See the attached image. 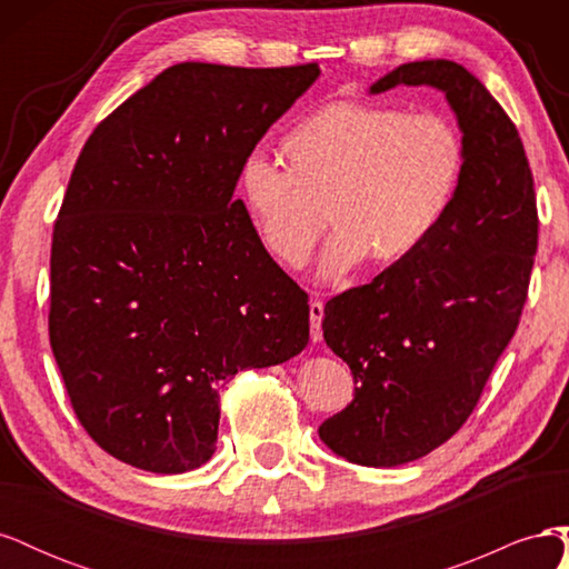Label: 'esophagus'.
Returning a JSON list of instances; mask_svg holds the SVG:
<instances>
[{
    "label": "esophagus",
    "instance_id": "esophagus-1",
    "mask_svg": "<svg viewBox=\"0 0 569 569\" xmlns=\"http://www.w3.org/2000/svg\"><path fill=\"white\" fill-rule=\"evenodd\" d=\"M322 318H325V303L320 299L311 301V339H322Z\"/></svg>",
    "mask_w": 569,
    "mask_h": 569
}]
</instances>
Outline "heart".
<instances>
[{"label":"heart","mask_w":569,"mask_h":569,"mask_svg":"<svg viewBox=\"0 0 569 569\" xmlns=\"http://www.w3.org/2000/svg\"><path fill=\"white\" fill-rule=\"evenodd\" d=\"M289 163L253 149L237 189L272 258L306 261L330 213L337 226L320 270L341 274L370 256L393 266L416 253L449 216L465 170L458 128L439 113L339 99L284 134ZM328 209H323V203Z\"/></svg>","instance_id":"heart-1"}]
</instances>
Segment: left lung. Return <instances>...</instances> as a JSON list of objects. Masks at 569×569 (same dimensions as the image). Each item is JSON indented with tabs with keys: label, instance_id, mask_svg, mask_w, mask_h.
<instances>
[{
	"label": "left lung",
	"instance_id": "8db88e82",
	"mask_svg": "<svg viewBox=\"0 0 569 569\" xmlns=\"http://www.w3.org/2000/svg\"><path fill=\"white\" fill-rule=\"evenodd\" d=\"M432 84L462 130L465 170L449 216L406 261L327 301L322 337L356 396L318 435L358 465L396 468L449 441L470 418L520 325L539 244L533 178L503 107L468 68H393L370 92Z\"/></svg>",
	"mask_w": 569,
	"mask_h": 569
}]
</instances>
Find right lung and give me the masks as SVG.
Listing matches in <instances>:
<instances>
[{"label":"right lung","mask_w":569,"mask_h":569,"mask_svg":"<svg viewBox=\"0 0 569 569\" xmlns=\"http://www.w3.org/2000/svg\"><path fill=\"white\" fill-rule=\"evenodd\" d=\"M318 76L176 63L80 151L51 237L49 343L80 425L132 468H199L218 387L306 349L308 295L232 194L242 159Z\"/></svg>","instance_id":"add662e5"}]
</instances>
